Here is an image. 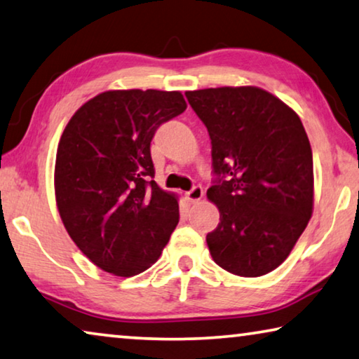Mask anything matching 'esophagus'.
I'll list each match as a JSON object with an SVG mask.
<instances>
[{
	"label": "esophagus",
	"instance_id": "obj_1",
	"mask_svg": "<svg viewBox=\"0 0 359 359\" xmlns=\"http://www.w3.org/2000/svg\"><path fill=\"white\" fill-rule=\"evenodd\" d=\"M203 195H204V191H203V187H201V185H195L190 191H187V193H185L187 200L191 201V203L200 201L201 198H203Z\"/></svg>",
	"mask_w": 359,
	"mask_h": 359
}]
</instances>
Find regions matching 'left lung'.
I'll return each mask as SVG.
<instances>
[{
  "label": "left lung",
  "mask_w": 359,
  "mask_h": 359,
  "mask_svg": "<svg viewBox=\"0 0 359 359\" xmlns=\"http://www.w3.org/2000/svg\"><path fill=\"white\" fill-rule=\"evenodd\" d=\"M208 128L220 222L210 255L238 276H262L291 254L313 212V155L292 108L254 86L185 93Z\"/></svg>",
  "instance_id": "left-lung-1"
}]
</instances>
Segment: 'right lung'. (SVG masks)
Masks as SVG:
<instances>
[{
    "label": "right lung",
    "mask_w": 359,
    "mask_h": 359,
    "mask_svg": "<svg viewBox=\"0 0 359 359\" xmlns=\"http://www.w3.org/2000/svg\"><path fill=\"white\" fill-rule=\"evenodd\" d=\"M185 108L179 90H107L68 121L55 156V201L68 235L99 269L139 275L177 226V198L153 180L150 144Z\"/></svg>",
    "instance_id": "right-lung-1"
}]
</instances>
